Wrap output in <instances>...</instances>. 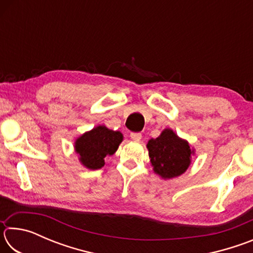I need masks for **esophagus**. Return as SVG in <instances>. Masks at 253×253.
Returning a JSON list of instances; mask_svg holds the SVG:
<instances>
[{"mask_svg":"<svg viewBox=\"0 0 253 253\" xmlns=\"http://www.w3.org/2000/svg\"><path fill=\"white\" fill-rule=\"evenodd\" d=\"M130 137H131V139H134V140H140L142 139V134H140V132H131Z\"/></svg>","mask_w":253,"mask_h":253,"instance_id":"34e87169","label":"esophagus"}]
</instances>
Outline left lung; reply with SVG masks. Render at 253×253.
<instances>
[{
    "label": "left lung",
    "mask_w": 253,
    "mask_h": 253,
    "mask_svg": "<svg viewBox=\"0 0 253 253\" xmlns=\"http://www.w3.org/2000/svg\"><path fill=\"white\" fill-rule=\"evenodd\" d=\"M154 173L163 179H170L186 172L195 149L186 139L178 137L170 128H165L157 138L146 145Z\"/></svg>",
    "instance_id": "1"
}]
</instances>
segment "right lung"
<instances>
[{
    "label": "right lung",
    "mask_w": 253,
    "mask_h": 253,
    "mask_svg": "<svg viewBox=\"0 0 253 253\" xmlns=\"http://www.w3.org/2000/svg\"><path fill=\"white\" fill-rule=\"evenodd\" d=\"M123 139L121 131L99 125L77 137L74 147L80 164L85 169L95 170L105 165L107 156L116 153Z\"/></svg>",
    "instance_id": "add662e5"
}]
</instances>
